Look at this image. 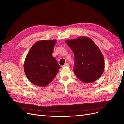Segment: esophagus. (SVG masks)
Returning a JSON list of instances; mask_svg holds the SVG:
<instances>
[{
  "label": "esophagus",
  "instance_id": "obj_1",
  "mask_svg": "<svg viewBox=\"0 0 124 124\" xmlns=\"http://www.w3.org/2000/svg\"><path fill=\"white\" fill-rule=\"evenodd\" d=\"M69 66L68 63H67V62H66V63H65V65L62 66V67H67V66Z\"/></svg>",
  "mask_w": 124,
  "mask_h": 124
}]
</instances>
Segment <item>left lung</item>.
<instances>
[{
  "instance_id": "1",
  "label": "left lung",
  "mask_w": 124,
  "mask_h": 124,
  "mask_svg": "<svg viewBox=\"0 0 124 124\" xmlns=\"http://www.w3.org/2000/svg\"><path fill=\"white\" fill-rule=\"evenodd\" d=\"M66 43L74 53V72L78 79L90 83L99 78L103 73L104 60L95 43L85 36L67 40Z\"/></svg>"
}]
</instances>
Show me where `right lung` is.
Instances as JSON below:
<instances>
[{
	"label": "right lung",
	"instance_id": "obj_1",
	"mask_svg": "<svg viewBox=\"0 0 124 124\" xmlns=\"http://www.w3.org/2000/svg\"><path fill=\"white\" fill-rule=\"evenodd\" d=\"M56 40L37 41L26 56L24 69L32 83L44 87L49 84L58 73L60 66L52 53Z\"/></svg>",
	"mask_w": 124,
	"mask_h": 124
}]
</instances>
